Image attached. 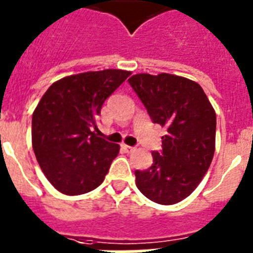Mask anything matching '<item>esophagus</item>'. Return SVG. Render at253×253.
<instances>
[{"instance_id":"obj_1","label":"esophagus","mask_w":253,"mask_h":253,"mask_svg":"<svg viewBox=\"0 0 253 253\" xmlns=\"http://www.w3.org/2000/svg\"><path fill=\"white\" fill-rule=\"evenodd\" d=\"M121 148H123V150H124L125 153H132L133 150H134V148L133 146H129V145H121Z\"/></svg>"}]
</instances>
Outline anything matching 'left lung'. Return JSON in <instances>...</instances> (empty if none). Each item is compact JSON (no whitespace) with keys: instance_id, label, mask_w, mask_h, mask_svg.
<instances>
[{"instance_id":"8db88e82","label":"left lung","mask_w":253,"mask_h":253,"mask_svg":"<svg viewBox=\"0 0 253 253\" xmlns=\"http://www.w3.org/2000/svg\"><path fill=\"white\" fill-rule=\"evenodd\" d=\"M128 83L154 124L168 128L152 166L134 171L137 187L156 203H178L201 183L212 161L214 108L201 85L182 76L137 74Z\"/></svg>"}]
</instances>
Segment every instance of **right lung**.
<instances>
[{
  "label": "right lung",
  "instance_id": "obj_1",
  "mask_svg": "<svg viewBox=\"0 0 253 253\" xmlns=\"http://www.w3.org/2000/svg\"><path fill=\"white\" fill-rule=\"evenodd\" d=\"M129 75L104 70L67 76L42 96L31 120L33 149L43 174L60 193L79 195L104 181L120 146L99 137L97 116Z\"/></svg>",
  "mask_w": 253,
  "mask_h": 253
}]
</instances>
